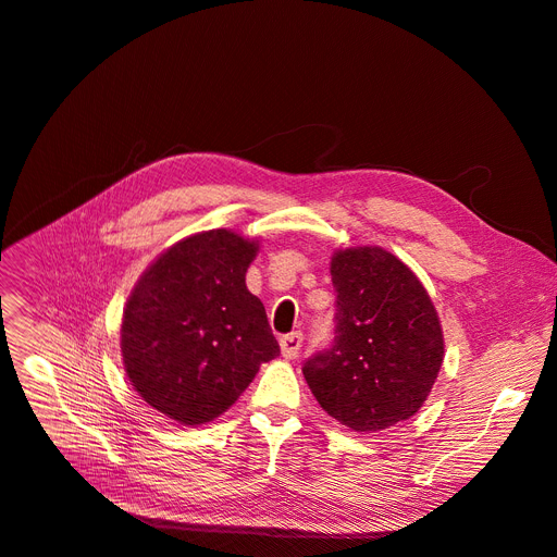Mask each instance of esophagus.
<instances>
[{"instance_id":"1","label":"esophagus","mask_w":557,"mask_h":557,"mask_svg":"<svg viewBox=\"0 0 557 557\" xmlns=\"http://www.w3.org/2000/svg\"><path fill=\"white\" fill-rule=\"evenodd\" d=\"M301 344H304V335H301L299 331L283 335V337H281V354H283V358H289V360L297 358V354H299V349H301Z\"/></svg>"}]
</instances>
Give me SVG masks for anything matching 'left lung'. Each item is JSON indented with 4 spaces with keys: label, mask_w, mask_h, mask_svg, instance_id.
<instances>
[{
    "label": "left lung",
    "mask_w": 557,
    "mask_h": 557,
    "mask_svg": "<svg viewBox=\"0 0 557 557\" xmlns=\"http://www.w3.org/2000/svg\"><path fill=\"white\" fill-rule=\"evenodd\" d=\"M333 347L306 360L304 376L320 406L356 433L410 419L437 381L444 335L417 274L381 247L337 249Z\"/></svg>",
    "instance_id": "obj_1"
}]
</instances>
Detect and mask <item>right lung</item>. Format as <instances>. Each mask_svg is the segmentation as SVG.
<instances>
[{
  "instance_id": "obj_1",
  "label": "right lung",
  "mask_w": 557,
  "mask_h": 557,
  "mask_svg": "<svg viewBox=\"0 0 557 557\" xmlns=\"http://www.w3.org/2000/svg\"><path fill=\"white\" fill-rule=\"evenodd\" d=\"M258 240L201 231L165 249L124 306V372L153 410L201 426L226 412L262 362L281 354L245 276Z\"/></svg>"
}]
</instances>
